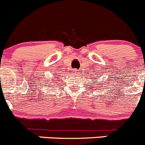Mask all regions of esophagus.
I'll list each match as a JSON object with an SVG mask.
<instances>
[{
    "label": "esophagus",
    "mask_w": 145,
    "mask_h": 145,
    "mask_svg": "<svg viewBox=\"0 0 145 145\" xmlns=\"http://www.w3.org/2000/svg\"><path fill=\"white\" fill-rule=\"evenodd\" d=\"M78 70H76V69H74L73 71H72V72H73V73H74V74H78Z\"/></svg>",
    "instance_id": "34e87169"
}]
</instances>
